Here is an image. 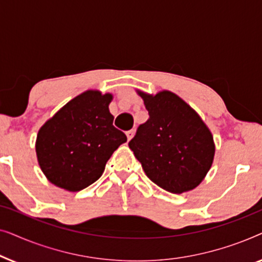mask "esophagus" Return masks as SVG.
<instances>
[{"instance_id": "obj_1", "label": "esophagus", "mask_w": 262, "mask_h": 262, "mask_svg": "<svg viewBox=\"0 0 262 262\" xmlns=\"http://www.w3.org/2000/svg\"><path fill=\"white\" fill-rule=\"evenodd\" d=\"M134 135H135V130H130V131L126 132V136H127L128 141H130V139H131L132 137H134Z\"/></svg>"}]
</instances>
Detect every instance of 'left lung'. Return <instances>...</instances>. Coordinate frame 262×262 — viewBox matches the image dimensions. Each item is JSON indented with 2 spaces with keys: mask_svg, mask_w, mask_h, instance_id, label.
I'll return each instance as SVG.
<instances>
[{
  "mask_svg": "<svg viewBox=\"0 0 262 262\" xmlns=\"http://www.w3.org/2000/svg\"><path fill=\"white\" fill-rule=\"evenodd\" d=\"M149 112L128 143L143 170L164 191L181 194L199 186L212 166L213 136L202 118L169 91H137Z\"/></svg>",
  "mask_w": 262,
  "mask_h": 262,
  "instance_id": "left-lung-1",
  "label": "left lung"
}]
</instances>
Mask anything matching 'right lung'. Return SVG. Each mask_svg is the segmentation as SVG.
<instances>
[{"label": "right lung", "mask_w": 262, "mask_h": 262, "mask_svg": "<svg viewBox=\"0 0 262 262\" xmlns=\"http://www.w3.org/2000/svg\"><path fill=\"white\" fill-rule=\"evenodd\" d=\"M113 95L85 91L64 105L38 131L35 152L46 179L78 192L101 177L112 154L127 141L113 126Z\"/></svg>", "instance_id": "1"}]
</instances>
